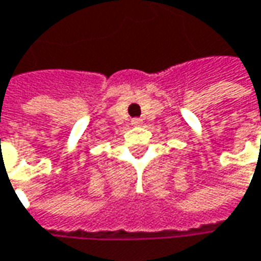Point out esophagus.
I'll return each instance as SVG.
<instances>
[{
	"label": "esophagus",
	"instance_id": "34e87169",
	"mask_svg": "<svg viewBox=\"0 0 261 261\" xmlns=\"http://www.w3.org/2000/svg\"><path fill=\"white\" fill-rule=\"evenodd\" d=\"M141 123H142V120H141V119H138V117L132 119V125H134V126H139Z\"/></svg>",
	"mask_w": 261,
	"mask_h": 261
}]
</instances>
